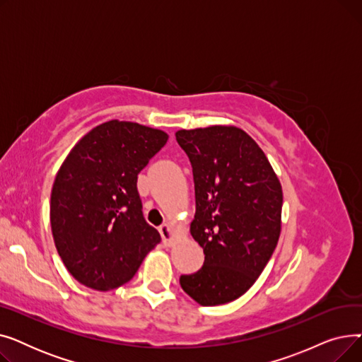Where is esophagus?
<instances>
[{
    "label": "esophagus",
    "instance_id": "obj_1",
    "mask_svg": "<svg viewBox=\"0 0 362 362\" xmlns=\"http://www.w3.org/2000/svg\"><path fill=\"white\" fill-rule=\"evenodd\" d=\"M160 235L163 238V243L165 246H170L171 243H173V232H171V226L164 223L163 226H160Z\"/></svg>",
    "mask_w": 362,
    "mask_h": 362
}]
</instances>
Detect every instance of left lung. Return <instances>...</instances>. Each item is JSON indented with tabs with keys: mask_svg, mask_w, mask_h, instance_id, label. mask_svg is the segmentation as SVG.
Wrapping results in <instances>:
<instances>
[{
	"mask_svg": "<svg viewBox=\"0 0 362 362\" xmlns=\"http://www.w3.org/2000/svg\"><path fill=\"white\" fill-rule=\"evenodd\" d=\"M176 141L192 164L197 211L191 235L205 255L197 273L180 276V286L199 305H221L252 286L276 250L281 185L242 129H182Z\"/></svg>",
	"mask_w": 362,
	"mask_h": 362,
	"instance_id": "1",
	"label": "left lung"
}]
</instances>
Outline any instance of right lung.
I'll return each mask as SVG.
<instances>
[{
    "label": "right lung",
    "mask_w": 362,
    "mask_h": 362,
    "mask_svg": "<svg viewBox=\"0 0 362 362\" xmlns=\"http://www.w3.org/2000/svg\"><path fill=\"white\" fill-rule=\"evenodd\" d=\"M168 135L110 120L74 145L55 176L51 229L69 273L95 291L127 283L161 242L142 214L138 175Z\"/></svg>",
    "instance_id": "right-lung-1"
}]
</instances>
